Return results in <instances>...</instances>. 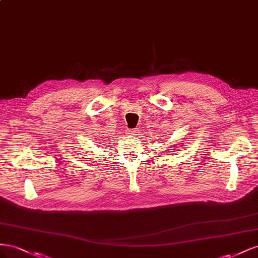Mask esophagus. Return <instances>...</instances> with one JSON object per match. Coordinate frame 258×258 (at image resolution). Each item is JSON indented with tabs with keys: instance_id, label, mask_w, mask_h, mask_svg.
Wrapping results in <instances>:
<instances>
[{
	"instance_id": "obj_1",
	"label": "esophagus",
	"mask_w": 258,
	"mask_h": 258,
	"mask_svg": "<svg viewBox=\"0 0 258 258\" xmlns=\"http://www.w3.org/2000/svg\"><path fill=\"white\" fill-rule=\"evenodd\" d=\"M126 133H127V134H130V135H136V133H137V130H136V128H134V130H127V131H126Z\"/></svg>"
}]
</instances>
